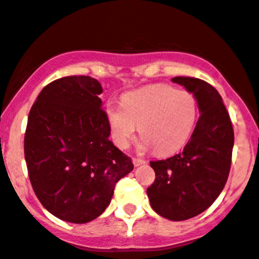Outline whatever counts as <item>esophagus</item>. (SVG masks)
<instances>
[{"mask_svg":"<svg viewBox=\"0 0 259 259\" xmlns=\"http://www.w3.org/2000/svg\"><path fill=\"white\" fill-rule=\"evenodd\" d=\"M133 163H134V166H141L144 165L146 161H144L143 158H139V157H134V158H133Z\"/></svg>","mask_w":259,"mask_h":259,"instance_id":"obj_1","label":"esophagus"}]
</instances>
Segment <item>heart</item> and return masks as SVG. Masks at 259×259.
<instances>
[{
    "instance_id": "b5f03b06",
    "label": "heart",
    "mask_w": 259,
    "mask_h": 259,
    "mask_svg": "<svg viewBox=\"0 0 259 259\" xmlns=\"http://www.w3.org/2000/svg\"><path fill=\"white\" fill-rule=\"evenodd\" d=\"M107 120L116 146L126 148L141 132L143 148L159 156L180 151L188 143L198 120L194 93L171 85H152L122 97L121 106H107Z\"/></svg>"
}]
</instances>
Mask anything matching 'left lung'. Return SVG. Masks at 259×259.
Instances as JSON below:
<instances>
[{
    "label": "left lung",
    "mask_w": 259,
    "mask_h": 259,
    "mask_svg": "<svg viewBox=\"0 0 259 259\" xmlns=\"http://www.w3.org/2000/svg\"><path fill=\"white\" fill-rule=\"evenodd\" d=\"M172 81L194 93L200 116L180 153L149 162L156 179L147 194L159 216L184 221L206 211L224 189L230 172L234 129L221 96L211 84L189 76H176Z\"/></svg>",
    "instance_id": "8db88e82"
}]
</instances>
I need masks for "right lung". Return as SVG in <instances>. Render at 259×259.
I'll list each match as a JSON object with an SVG mask.
<instances>
[{"instance_id":"right-lung-1","label":"right lung","mask_w":259,"mask_h":259,"mask_svg":"<svg viewBox=\"0 0 259 259\" xmlns=\"http://www.w3.org/2000/svg\"><path fill=\"white\" fill-rule=\"evenodd\" d=\"M101 93L91 76L60 78L40 91L28 116L24 154L31 187L48 212L72 224L102 214L116 183L134 168L108 139Z\"/></svg>"}]
</instances>
